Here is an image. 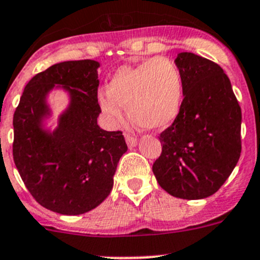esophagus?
Instances as JSON below:
<instances>
[{"instance_id":"34e87169","label":"esophagus","mask_w":260,"mask_h":260,"mask_svg":"<svg viewBox=\"0 0 260 260\" xmlns=\"http://www.w3.org/2000/svg\"><path fill=\"white\" fill-rule=\"evenodd\" d=\"M125 142H127V145L129 146V147H136L138 145V140L136 137H133V136H131V135H127V133H125Z\"/></svg>"}]
</instances>
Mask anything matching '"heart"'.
Segmentation results:
<instances>
[{
	"label": "heart",
	"mask_w": 260,
	"mask_h": 260,
	"mask_svg": "<svg viewBox=\"0 0 260 260\" xmlns=\"http://www.w3.org/2000/svg\"><path fill=\"white\" fill-rule=\"evenodd\" d=\"M183 80L179 67L167 57H153L115 72L108 93L99 94L103 113L112 123L122 120L124 109L132 122L146 129L169 125L179 114Z\"/></svg>",
	"instance_id": "b5f03b06"
}]
</instances>
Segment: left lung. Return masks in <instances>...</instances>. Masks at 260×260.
Listing matches in <instances>:
<instances>
[{
    "label": "left lung",
    "instance_id": "1",
    "mask_svg": "<svg viewBox=\"0 0 260 260\" xmlns=\"http://www.w3.org/2000/svg\"><path fill=\"white\" fill-rule=\"evenodd\" d=\"M183 101L174 123L159 135L161 156L152 166L170 195L186 200L216 192L242 152V109L224 70L211 60L180 52Z\"/></svg>",
    "mask_w": 260,
    "mask_h": 260
}]
</instances>
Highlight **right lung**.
<instances>
[{"label":"right lung","mask_w":260,"mask_h":260,"mask_svg":"<svg viewBox=\"0 0 260 260\" xmlns=\"http://www.w3.org/2000/svg\"><path fill=\"white\" fill-rule=\"evenodd\" d=\"M98 68L94 60L52 65L28 81L14 114L18 174L32 198L57 214L80 215L103 203L127 151L120 131L108 132L96 123ZM54 87L70 94V106L50 131L43 120L51 115L46 98Z\"/></svg>","instance_id":"1"}]
</instances>
